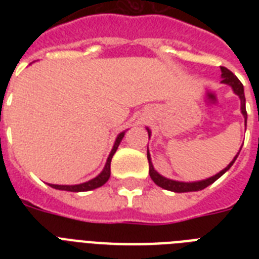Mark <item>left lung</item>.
I'll return each instance as SVG.
<instances>
[{
    "label": "left lung",
    "instance_id": "1",
    "mask_svg": "<svg viewBox=\"0 0 259 259\" xmlns=\"http://www.w3.org/2000/svg\"><path fill=\"white\" fill-rule=\"evenodd\" d=\"M222 70V82L226 83V84H229V86L233 87L234 93L237 94L239 99H241V111L243 114V117H245V123L247 122V113H246V99H245V93H243V84L239 82V79L235 76V75L229 70V68H226V67H221ZM148 130V134H149V138H150V130ZM242 149V148H241ZM239 154V152H238ZM238 154L234 157V160L230 162L229 165L226 166L225 169L221 170L219 173H217L215 176L209 177V179H205V180H201V181H193V183H184V181H176V180H170V179H166V177L161 176L157 170H154L153 168V164L150 161V154H149V150H148V161H149V175H150V179L158 185V187H161L164 189H168V191H172V192H193V191H200V189H204L207 188L208 185H211L213 181H217L219 177L226 173L227 170L231 168V165L234 164V161L237 160Z\"/></svg>",
    "mask_w": 259,
    "mask_h": 259
}]
</instances>
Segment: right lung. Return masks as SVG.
<instances>
[{
    "instance_id": "1",
    "label": "right lung",
    "mask_w": 259,
    "mask_h": 259,
    "mask_svg": "<svg viewBox=\"0 0 259 259\" xmlns=\"http://www.w3.org/2000/svg\"><path fill=\"white\" fill-rule=\"evenodd\" d=\"M125 136V132H122L121 134H118L117 140L114 142V146L111 152L109 154V158H107V161H106V165L103 168L99 175L97 177H94L93 180L86 181V183H82V184H76V185H58V184H50L52 188L55 189H62V191H70V192H86V191H91V189L99 188L102 185L105 184L106 181L109 180L110 177V164H111V158H113L114 153L117 152L118 146L121 144L122 138Z\"/></svg>"
}]
</instances>
